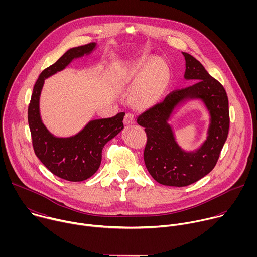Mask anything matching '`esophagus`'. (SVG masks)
Wrapping results in <instances>:
<instances>
[{
  "label": "esophagus",
  "instance_id": "1",
  "mask_svg": "<svg viewBox=\"0 0 257 257\" xmlns=\"http://www.w3.org/2000/svg\"><path fill=\"white\" fill-rule=\"evenodd\" d=\"M124 124L125 126H132L135 124V118L132 114H126L124 118Z\"/></svg>",
  "mask_w": 257,
  "mask_h": 257
}]
</instances>
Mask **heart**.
Returning <instances> with one entry per match:
<instances>
[{"label": "heart", "mask_w": 257, "mask_h": 257, "mask_svg": "<svg viewBox=\"0 0 257 257\" xmlns=\"http://www.w3.org/2000/svg\"><path fill=\"white\" fill-rule=\"evenodd\" d=\"M120 83L132 89L131 103L148 109L160 102L171 82L168 64L156 56H145L132 64L120 77Z\"/></svg>", "instance_id": "1"}]
</instances>
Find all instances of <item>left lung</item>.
<instances>
[{"label":"left lung","instance_id":"1","mask_svg":"<svg viewBox=\"0 0 257 257\" xmlns=\"http://www.w3.org/2000/svg\"><path fill=\"white\" fill-rule=\"evenodd\" d=\"M185 57L184 79L189 87L169 94L165 100L137 118L148 141L143 153L145 167L162 185L183 187L206 176L215 166L227 140L230 117L225 88L212 78L202 64L190 54ZM199 100L209 113L207 138L197 149L186 151L178 144L169 121L188 101Z\"/></svg>","mask_w":257,"mask_h":257}]
</instances>
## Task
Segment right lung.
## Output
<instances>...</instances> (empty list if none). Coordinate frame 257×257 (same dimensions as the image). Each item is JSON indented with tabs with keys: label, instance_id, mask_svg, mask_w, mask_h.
<instances>
[{
	"label": "right lung",
	"instance_id": "right-lung-1",
	"mask_svg": "<svg viewBox=\"0 0 257 257\" xmlns=\"http://www.w3.org/2000/svg\"><path fill=\"white\" fill-rule=\"evenodd\" d=\"M96 49V43L71 48L55 64L45 69L35 82L28 106V125L36 157L54 175L71 182L84 181L98 170L104 145L124 129L125 113L108 119L90 120L74 135L56 136L43 122L41 94L46 79Z\"/></svg>",
	"mask_w": 257,
	"mask_h": 257
}]
</instances>
